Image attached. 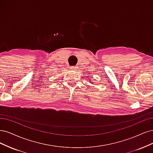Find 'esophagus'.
<instances>
[{"label": "esophagus", "instance_id": "34e87169", "mask_svg": "<svg viewBox=\"0 0 153 153\" xmlns=\"http://www.w3.org/2000/svg\"><path fill=\"white\" fill-rule=\"evenodd\" d=\"M70 68L71 70H73V71H76L77 69V67L76 66H72L70 67Z\"/></svg>", "mask_w": 153, "mask_h": 153}]
</instances>
